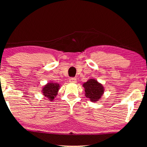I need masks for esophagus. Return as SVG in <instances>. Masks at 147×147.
I'll list each match as a JSON object with an SVG mask.
<instances>
[{"label": "esophagus", "mask_w": 147, "mask_h": 147, "mask_svg": "<svg viewBox=\"0 0 147 147\" xmlns=\"http://www.w3.org/2000/svg\"><path fill=\"white\" fill-rule=\"evenodd\" d=\"M69 82L71 83H76L77 81H76V79L74 78H71L69 80Z\"/></svg>", "instance_id": "34e87169"}]
</instances>
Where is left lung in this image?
I'll return each instance as SVG.
<instances>
[{
    "instance_id": "8db88e82",
    "label": "left lung",
    "mask_w": 147,
    "mask_h": 147,
    "mask_svg": "<svg viewBox=\"0 0 147 147\" xmlns=\"http://www.w3.org/2000/svg\"><path fill=\"white\" fill-rule=\"evenodd\" d=\"M85 96L93 102L98 101L104 93V87L95 79H89L83 84Z\"/></svg>"
}]
</instances>
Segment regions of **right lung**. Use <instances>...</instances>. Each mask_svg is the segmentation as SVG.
I'll return each mask as SVG.
<instances>
[{
	"label": "right lung",
	"mask_w": 147,
	"mask_h": 147,
	"mask_svg": "<svg viewBox=\"0 0 147 147\" xmlns=\"http://www.w3.org/2000/svg\"><path fill=\"white\" fill-rule=\"evenodd\" d=\"M60 85L57 83H54L51 82L43 87L42 89V92L43 95L46 97L48 100H54L56 96L58 94L59 90L60 89Z\"/></svg>",
	"instance_id": "obj_1"
}]
</instances>
